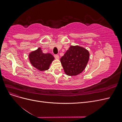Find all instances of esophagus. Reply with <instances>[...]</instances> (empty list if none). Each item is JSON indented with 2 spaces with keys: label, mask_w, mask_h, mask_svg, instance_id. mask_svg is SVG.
<instances>
[{
  "label": "esophagus",
  "mask_w": 122,
  "mask_h": 122,
  "mask_svg": "<svg viewBox=\"0 0 122 122\" xmlns=\"http://www.w3.org/2000/svg\"><path fill=\"white\" fill-rule=\"evenodd\" d=\"M54 57L55 58V59H57V60H58L59 58H60V56H59L58 55H57V54H55L54 55Z\"/></svg>",
  "instance_id": "1"
}]
</instances>
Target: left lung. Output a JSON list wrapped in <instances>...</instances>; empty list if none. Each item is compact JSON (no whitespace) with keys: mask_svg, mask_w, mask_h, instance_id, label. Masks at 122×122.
<instances>
[{"mask_svg":"<svg viewBox=\"0 0 122 122\" xmlns=\"http://www.w3.org/2000/svg\"><path fill=\"white\" fill-rule=\"evenodd\" d=\"M89 57V52L84 48L71 46L61 57V62L66 74L76 76L86 68Z\"/></svg>","mask_w":122,"mask_h":122,"instance_id":"left-lung-1","label":"left lung"}]
</instances>
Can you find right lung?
<instances>
[{
  "instance_id": "add662e5",
  "label": "right lung",
  "mask_w": 122,
  "mask_h": 122,
  "mask_svg": "<svg viewBox=\"0 0 122 122\" xmlns=\"http://www.w3.org/2000/svg\"><path fill=\"white\" fill-rule=\"evenodd\" d=\"M31 64L39 71H46L49 69L54 57L50 53H44L39 47L38 49L31 52L29 54Z\"/></svg>"
}]
</instances>
